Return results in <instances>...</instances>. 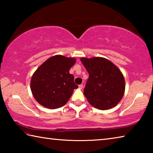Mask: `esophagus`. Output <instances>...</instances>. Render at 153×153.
Returning <instances> with one entry per match:
<instances>
[{"label": "esophagus", "instance_id": "34e87169", "mask_svg": "<svg viewBox=\"0 0 153 153\" xmlns=\"http://www.w3.org/2000/svg\"><path fill=\"white\" fill-rule=\"evenodd\" d=\"M78 87H79V89H82L83 88V84H79Z\"/></svg>", "mask_w": 153, "mask_h": 153}]
</instances>
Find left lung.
<instances>
[{"instance_id":"8db88e82","label":"left lung","mask_w":153,"mask_h":153,"mask_svg":"<svg viewBox=\"0 0 153 153\" xmlns=\"http://www.w3.org/2000/svg\"><path fill=\"white\" fill-rule=\"evenodd\" d=\"M80 60L89 74L84 89L88 101L100 110L117 105L125 91V79L118 67L102 57H83Z\"/></svg>"}]
</instances>
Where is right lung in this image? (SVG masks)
<instances>
[{
    "mask_svg": "<svg viewBox=\"0 0 153 153\" xmlns=\"http://www.w3.org/2000/svg\"><path fill=\"white\" fill-rule=\"evenodd\" d=\"M76 63L74 58L55 55L38 67L31 79V90L39 104L48 108L63 107L68 101L74 89V76L69 74Z\"/></svg>",
    "mask_w": 153,
    "mask_h": 153,
    "instance_id": "right-lung-1",
    "label": "right lung"
}]
</instances>
